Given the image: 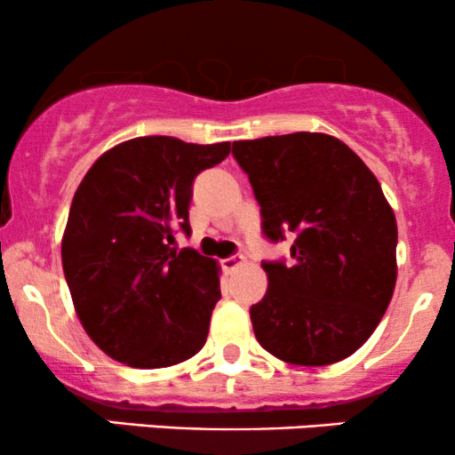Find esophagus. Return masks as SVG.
<instances>
[{"instance_id":"obj_1","label":"esophagus","mask_w":455,"mask_h":455,"mask_svg":"<svg viewBox=\"0 0 455 455\" xmlns=\"http://www.w3.org/2000/svg\"><path fill=\"white\" fill-rule=\"evenodd\" d=\"M243 263H245V257H243V254H237V257H228V259H224V260H222V267H224V271H235V269L242 267Z\"/></svg>"}]
</instances>
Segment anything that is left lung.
Instances as JSON below:
<instances>
[{
  "mask_svg": "<svg viewBox=\"0 0 455 455\" xmlns=\"http://www.w3.org/2000/svg\"><path fill=\"white\" fill-rule=\"evenodd\" d=\"M271 242L295 235L293 263H263L267 293L250 307L265 351L293 365L347 359L372 336L398 278V224L379 180L325 132L233 143Z\"/></svg>",
  "mask_w": 455,
  "mask_h": 455,
  "instance_id": "obj_1",
  "label": "left lung"
}]
</instances>
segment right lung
Returning <instances> with one entry per match:
<instances>
[{
  "label": "right lung",
  "mask_w": 455,
  "mask_h": 455,
  "mask_svg": "<svg viewBox=\"0 0 455 455\" xmlns=\"http://www.w3.org/2000/svg\"><path fill=\"white\" fill-rule=\"evenodd\" d=\"M231 143L139 137L92 164L72 198L61 263L72 304L96 347L130 368L195 357L220 299V265L175 248L190 233L192 181Z\"/></svg>",
  "instance_id": "1"
}]
</instances>
